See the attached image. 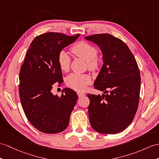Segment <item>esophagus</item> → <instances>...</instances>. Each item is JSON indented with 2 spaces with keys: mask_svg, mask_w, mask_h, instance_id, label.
Returning a JSON list of instances; mask_svg holds the SVG:
<instances>
[{
  "mask_svg": "<svg viewBox=\"0 0 159 159\" xmlns=\"http://www.w3.org/2000/svg\"><path fill=\"white\" fill-rule=\"evenodd\" d=\"M77 96H78V97H82V96H84L85 95V94L84 92H77Z\"/></svg>",
  "mask_w": 159,
  "mask_h": 159,
  "instance_id": "esophagus-1",
  "label": "esophagus"
}]
</instances>
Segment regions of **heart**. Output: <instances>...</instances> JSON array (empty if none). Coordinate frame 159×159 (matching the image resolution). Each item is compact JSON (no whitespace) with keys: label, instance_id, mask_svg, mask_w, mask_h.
I'll use <instances>...</instances> for the list:
<instances>
[{"label":"heart","instance_id":"1","mask_svg":"<svg viewBox=\"0 0 159 159\" xmlns=\"http://www.w3.org/2000/svg\"><path fill=\"white\" fill-rule=\"evenodd\" d=\"M71 52L76 57L81 58L87 62L88 67L94 71L99 67V59L97 56L98 50L95 46L85 41H80L73 45L71 48ZM57 62L61 71L67 72L70 67L71 59L66 52L62 50L57 57ZM92 82L91 77L88 74L71 73L65 80L66 85L75 90H84Z\"/></svg>","mask_w":159,"mask_h":159}]
</instances>
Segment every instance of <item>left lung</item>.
I'll return each instance as SVG.
<instances>
[{"label": "left lung", "mask_w": 159, "mask_h": 159, "mask_svg": "<svg viewBox=\"0 0 159 159\" xmlns=\"http://www.w3.org/2000/svg\"><path fill=\"white\" fill-rule=\"evenodd\" d=\"M85 39L97 44L104 64L94 86L102 96L88 94L89 119L100 134H115L127 128L136 113L140 99V75L132 52L124 42L109 34Z\"/></svg>", "instance_id": "1"}]
</instances>
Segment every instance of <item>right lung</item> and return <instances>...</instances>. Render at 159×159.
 Returning <instances> with one entry per match:
<instances>
[{"label": "right lung", "mask_w": 159, "mask_h": 159, "mask_svg": "<svg viewBox=\"0 0 159 159\" xmlns=\"http://www.w3.org/2000/svg\"><path fill=\"white\" fill-rule=\"evenodd\" d=\"M79 36L58 32L36 36L21 67L19 92L23 109L31 124L43 133H60L69 125L77 100L76 92L65 88L59 96L53 95L51 90L55 83L63 82L58 55Z\"/></svg>", "instance_id": "right-lung-1"}]
</instances>
